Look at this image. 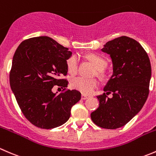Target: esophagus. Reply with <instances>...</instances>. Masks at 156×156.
Masks as SVG:
<instances>
[{"instance_id": "1", "label": "esophagus", "mask_w": 156, "mask_h": 156, "mask_svg": "<svg viewBox=\"0 0 156 156\" xmlns=\"http://www.w3.org/2000/svg\"><path fill=\"white\" fill-rule=\"evenodd\" d=\"M89 98V95H85V94H82L81 98H82V99H83V100L86 99V98Z\"/></svg>"}]
</instances>
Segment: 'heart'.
Instances as JSON below:
<instances>
[{
	"label": "heart",
	"instance_id": "1",
	"mask_svg": "<svg viewBox=\"0 0 156 156\" xmlns=\"http://www.w3.org/2000/svg\"><path fill=\"white\" fill-rule=\"evenodd\" d=\"M88 59L92 63L97 69V74L99 76H105L104 70L107 67V61L99 55L91 54L87 56ZM67 67L71 74H75L78 70L79 60L76 55H72L67 60ZM98 82L96 79H87L76 76L71 80V86L73 89L80 91L84 94H91L98 87Z\"/></svg>",
	"mask_w": 156,
	"mask_h": 156
}]
</instances>
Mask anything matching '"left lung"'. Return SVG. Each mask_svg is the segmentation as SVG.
Masks as SVG:
<instances>
[{
	"mask_svg": "<svg viewBox=\"0 0 156 156\" xmlns=\"http://www.w3.org/2000/svg\"><path fill=\"white\" fill-rule=\"evenodd\" d=\"M101 51L112 58L113 75L104 88L106 93L97 96L99 106L91 118L98 127L117 129L127 124L147 99L150 61L141 44L127 36L108 41ZM110 93L113 95L111 99L107 96Z\"/></svg>",
	"mask_w": 156,
	"mask_h": 156,
	"instance_id": "obj_1",
	"label": "left lung"
}]
</instances>
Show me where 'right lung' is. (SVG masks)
Returning <instances> with one entry per match:
<instances>
[{
  "instance_id": "right-lung-1",
  "label": "right lung",
  "mask_w": 156,
  "mask_h": 156,
  "mask_svg": "<svg viewBox=\"0 0 156 156\" xmlns=\"http://www.w3.org/2000/svg\"><path fill=\"white\" fill-rule=\"evenodd\" d=\"M72 52L47 36L23 41L15 51L10 84L26 119L41 129H52L67 122L73 105L81 98L76 89H66L68 81L67 60ZM54 85L64 88L59 95Z\"/></svg>"
}]
</instances>
